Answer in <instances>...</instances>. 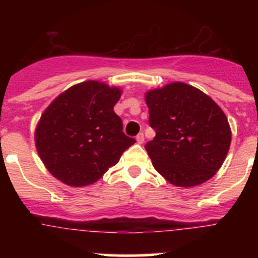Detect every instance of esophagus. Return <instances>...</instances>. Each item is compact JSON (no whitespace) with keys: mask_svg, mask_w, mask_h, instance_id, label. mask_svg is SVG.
<instances>
[{"mask_svg":"<svg viewBox=\"0 0 258 258\" xmlns=\"http://www.w3.org/2000/svg\"><path fill=\"white\" fill-rule=\"evenodd\" d=\"M136 141H137V144L139 145H142L144 144V141H145V136H144V134H139L137 135V137H136Z\"/></svg>","mask_w":258,"mask_h":258,"instance_id":"34e87169","label":"esophagus"}]
</instances>
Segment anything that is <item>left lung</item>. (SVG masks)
I'll return each mask as SVG.
<instances>
[{
  "mask_svg": "<svg viewBox=\"0 0 258 258\" xmlns=\"http://www.w3.org/2000/svg\"><path fill=\"white\" fill-rule=\"evenodd\" d=\"M145 98L156 132L145 148L156 171L178 187L213 177L231 145L230 124L220 106L183 82L148 91Z\"/></svg>",
  "mask_w": 258,
  "mask_h": 258,
  "instance_id": "left-lung-1",
  "label": "left lung"
}]
</instances>
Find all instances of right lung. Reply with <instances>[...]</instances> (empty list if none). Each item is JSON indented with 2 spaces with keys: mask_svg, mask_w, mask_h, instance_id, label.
<instances>
[{
  "mask_svg": "<svg viewBox=\"0 0 258 258\" xmlns=\"http://www.w3.org/2000/svg\"><path fill=\"white\" fill-rule=\"evenodd\" d=\"M121 92L103 82L86 81L46 108L35 142L53 177L72 187L95 183L136 142L123 134L122 119L113 111Z\"/></svg>",
  "mask_w": 258,
  "mask_h": 258,
  "instance_id": "add662e5",
  "label": "right lung"
}]
</instances>
